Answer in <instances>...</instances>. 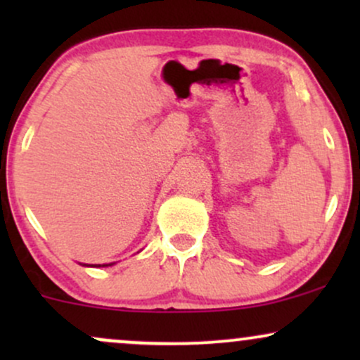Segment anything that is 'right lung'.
<instances>
[{"label": "right lung", "instance_id": "add662e5", "mask_svg": "<svg viewBox=\"0 0 360 360\" xmlns=\"http://www.w3.org/2000/svg\"><path fill=\"white\" fill-rule=\"evenodd\" d=\"M115 262H110V264H94V266H91V264H82V266L86 267H108V266H113Z\"/></svg>", "mask_w": 360, "mask_h": 360}]
</instances>
